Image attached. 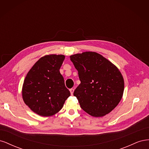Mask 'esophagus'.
<instances>
[{
  "label": "esophagus",
  "instance_id": "34e87169",
  "mask_svg": "<svg viewBox=\"0 0 149 149\" xmlns=\"http://www.w3.org/2000/svg\"><path fill=\"white\" fill-rule=\"evenodd\" d=\"M70 93H71V95H73V93H74V89H73V88H71V89H70Z\"/></svg>",
  "mask_w": 149,
  "mask_h": 149
}]
</instances>
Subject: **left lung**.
<instances>
[{
  "instance_id": "8db88e82",
  "label": "left lung",
  "mask_w": 149,
  "mask_h": 149,
  "mask_svg": "<svg viewBox=\"0 0 149 149\" xmlns=\"http://www.w3.org/2000/svg\"><path fill=\"white\" fill-rule=\"evenodd\" d=\"M81 83L74 91L81 107L94 117H102L118 106L123 95L124 81L114 64L96 52L70 56Z\"/></svg>"
}]
</instances>
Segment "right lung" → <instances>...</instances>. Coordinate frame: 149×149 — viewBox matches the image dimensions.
<instances>
[{"label": "right lung", "mask_w": 149, "mask_h": 149, "mask_svg": "<svg viewBox=\"0 0 149 149\" xmlns=\"http://www.w3.org/2000/svg\"><path fill=\"white\" fill-rule=\"evenodd\" d=\"M65 58L63 55L44 56L26 74L22 97L25 104L36 114L44 117L55 114L70 96L60 72Z\"/></svg>", "instance_id": "1"}]
</instances>
